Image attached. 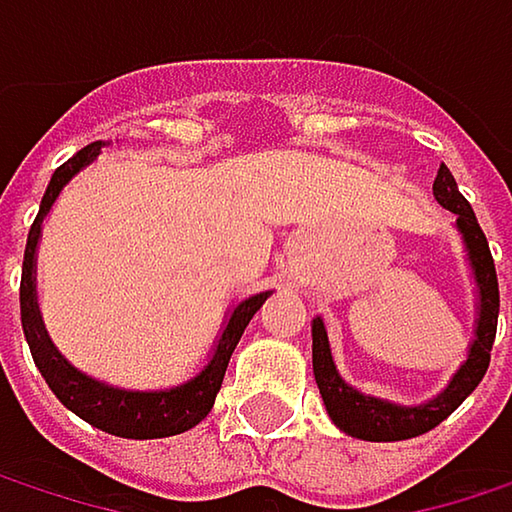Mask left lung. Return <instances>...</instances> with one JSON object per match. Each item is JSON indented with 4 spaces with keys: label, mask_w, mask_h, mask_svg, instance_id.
Here are the masks:
<instances>
[{
    "label": "left lung",
    "mask_w": 512,
    "mask_h": 512,
    "mask_svg": "<svg viewBox=\"0 0 512 512\" xmlns=\"http://www.w3.org/2000/svg\"><path fill=\"white\" fill-rule=\"evenodd\" d=\"M433 195L436 201L451 210L457 216V231L468 255V266L474 275V287H477V320H474V341L468 347V358L462 361V367L454 373V379L448 382V388L433 397L430 403L421 406H400L391 400H379L370 397L364 391L353 388L335 367L332 347H329V335L320 317H314L311 323V356H314V379L317 388L323 394L326 412L335 421L338 430H344L353 439L364 442H403V439H415L430 433L433 427H439L462 400L480 385L489 356H492V341H495V329H498V275H495V260L489 255V243L477 225V216L471 210V204L465 201L457 189V180L451 174V168L442 162L439 174L433 180Z\"/></svg>",
    "instance_id": "1"
}]
</instances>
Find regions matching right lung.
<instances>
[{
	"instance_id": "1",
	"label": "right lung",
	"mask_w": 512,
	"mask_h": 512,
	"mask_svg": "<svg viewBox=\"0 0 512 512\" xmlns=\"http://www.w3.org/2000/svg\"><path fill=\"white\" fill-rule=\"evenodd\" d=\"M106 142H94L88 148H82L76 156H70L61 168H55L50 186L44 192L38 219L32 222L29 240H26V255H23V278H20V317H23V332L29 341L32 358L41 370V376L47 379L52 394L70 409L76 412L82 421H88L91 427L121 436V439H165V436H177L192 430L195 424H201L210 409L213 400L222 388L225 370L231 353L237 350L249 320L257 314V308L266 302V296L272 290L255 293L249 299H243L231 317L225 320V329L213 347V356L204 364L201 373H195L192 379H186L183 385L174 388H162V391H130V388H115L106 382H97L91 376H85L82 370H76L67 358L55 350L50 341L41 311H38V293H35V257H38V240H41V228L44 219L52 210L58 192L85 168L91 165L100 148Z\"/></svg>"
}]
</instances>
